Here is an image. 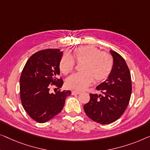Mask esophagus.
I'll use <instances>...</instances> for the list:
<instances>
[{"label":"esophagus","mask_w":150,"mask_h":150,"mask_svg":"<svg viewBox=\"0 0 150 150\" xmlns=\"http://www.w3.org/2000/svg\"><path fill=\"white\" fill-rule=\"evenodd\" d=\"M80 94L79 91H76V90H73V91H72L73 95H74V94Z\"/></svg>","instance_id":"34e87169"}]
</instances>
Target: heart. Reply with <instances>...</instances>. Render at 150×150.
<instances>
[{
  "instance_id": "heart-1",
  "label": "heart",
  "mask_w": 150,
  "mask_h": 150,
  "mask_svg": "<svg viewBox=\"0 0 150 150\" xmlns=\"http://www.w3.org/2000/svg\"><path fill=\"white\" fill-rule=\"evenodd\" d=\"M75 59L78 62H83L81 66V72L76 73L67 77V88L76 90H83L92 82H101L109 77L113 69V58L110 55L102 52L92 45L81 46L73 51L72 55L64 54L60 61V69L64 74L71 72L75 67Z\"/></svg>"
}]
</instances>
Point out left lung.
Listing matches in <instances>:
<instances>
[{
	"instance_id": "8db88e82",
	"label": "left lung",
	"mask_w": 150,
	"mask_h": 150,
	"mask_svg": "<svg viewBox=\"0 0 150 150\" xmlns=\"http://www.w3.org/2000/svg\"><path fill=\"white\" fill-rule=\"evenodd\" d=\"M113 57V69L107 79L96 88L101 94H90L84 105L86 115L97 123L108 124L121 117L129 103L132 92L131 76L124 59L117 52L109 51Z\"/></svg>"
}]
</instances>
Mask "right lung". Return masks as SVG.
Returning a JSON list of instances; mask_svg holds the SVG:
<instances>
[{
    "label": "right lung",
    "mask_w": 150,
    "mask_h": 150,
    "mask_svg": "<svg viewBox=\"0 0 150 150\" xmlns=\"http://www.w3.org/2000/svg\"><path fill=\"white\" fill-rule=\"evenodd\" d=\"M63 52L47 49L34 54L23 69L20 80V98L24 110L33 120L45 123L62 111L70 90L50 93L52 84L58 88L63 81L60 75V61Z\"/></svg>",
    "instance_id": "right-lung-1"
}]
</instances>
